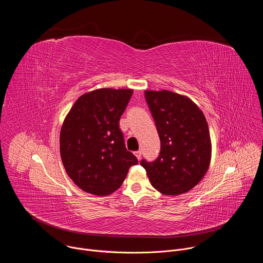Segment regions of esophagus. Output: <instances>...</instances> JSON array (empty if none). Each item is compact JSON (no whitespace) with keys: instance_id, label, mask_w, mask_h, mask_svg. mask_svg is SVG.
<instances>
[{"instance_id":"esophagus-1","label":"esophagus","mask_w":263,"mask_h":263,"mask_svg":"<svg viewBox=\"0 0 263 263\" xmlns=\"http://www.w3.org/2000/svg\"><path fill=\"white\" fill-rule=\"evenodd\" d=\"M134 155L136 156V158H137L138 160H140V158H141V152H140V151H136V152H134Z\"/></svg>"}]
</instances>
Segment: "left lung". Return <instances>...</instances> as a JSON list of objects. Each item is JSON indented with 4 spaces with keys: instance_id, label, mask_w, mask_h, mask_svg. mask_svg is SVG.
I'll use <instances>...</instances> for the list:
<instances>
[{
    "instance_id": "left-lung-1",
    "label": "left lung",
    "mask_w": 263,
    "mask_h": 263,
    "mask_svg": "<svg viewBox=\"0 0 263 263\" xmlns=\"http://www.w3.org/2000/svg\"><path fill=\"white\" fill-rule=\"evenodd\" d=\"M144 96L161 141L154 162L141 160L149 182L165 196L191 191L211 161V139L202 110L189 97L170 90H145Z\"/></svg>"
}]
</instances>
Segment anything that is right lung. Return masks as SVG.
<instances>
[{"mask_svg": "<svg viewBox=\"0 0 263 263\" xmlns=\"http://www.w3.org/2000/svg\"><path fill=\"white\" fill-rule=\"evenodd\" d=\"M133 93L130 88H99L82 95L60 131V155L79 189L96 196L118 191L136 157L125 146L120 119Z\"/></svg>", "mask_w": 263, "mask_h": 263, "instance_id": "right-lung-1", "label": "right lung"}]
</instances>
